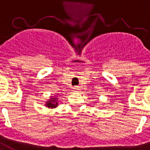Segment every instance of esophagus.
Returning <instances> with one entry per match:
<instances>
[{
	"mask_svg": "<svg viewBox=\"0 0 150 150\" xmlns=\"http://www.w3.org/2000/svg\"><path fill=\"white\" fill-rule=\"evenodd\" d=\"M79 91H80V89H79L78 86H74V87H73V91H75V92H78Z\"/></svg>",
	"mask_w": 150,
	"mask_h": 150,
	"instance_id": "1",
	"label": "esophagus"
}]
</instances>
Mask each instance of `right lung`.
<instances>
[{
    "instance_id": "1",
    "label": "right lung",
    "mask_w": 150,
    "mask_h": 150,
    "mask_svg": "<svg viewBox=\"0 0 150 150\" xmlns=\"http://www.w3.org/2000/svg\"><path fill=\"white\" fill-rule=\"evenodd\" d=\"M56 100H57V98H53V97H51V98L50 99V100L46 102L45 106H47L48 108H51L57 107L58 102Z\"/></svg>"
}]
</instances>
